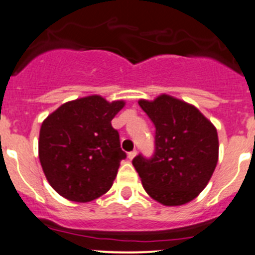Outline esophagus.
Returning <instances> with one entry per match:
<instances>
[{"label": "esophagus", "mask_w": 255, "mask_h": 255, "mask_svg": "<svg viewBox=\"0 0 255 255\" xmlns=\"http://www.w3.org/2000/svg\"><path fill=\"white\" fill-rule=\"evenodd\" d=\"M136 156V150H132V151H130V152L128 153V157L130 158V160H132L133 157H135Z\"/></svg>", "instance_id": "34e87169"}]
</instances>
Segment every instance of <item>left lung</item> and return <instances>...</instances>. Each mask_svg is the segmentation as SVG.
I'll list each match as a JSON object with an SVG mask.
<instances>
[{"mask_svg":"<svg viewBox=\"0 0 255 255\" xmlns=\"http://www.w3.org/2000/svg\"><path fill=\"white\" fill-rule=\"evenodd\" d=\"M138 105L155 125L151 157H133L143 188L165 206H181L197 197L218 161V135L198 109L170 95Z\"/></svg>","mask_w":255,"mask_h":255,"instance_id":"8db88e82","label":"left lung"}]
</instances>
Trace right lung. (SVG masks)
<instances>
[{
    "instance_id": "obj_1",
    "label": "right lung",
    "mask_w": 255,
    "mask_h": 255,
    "mask_svg": "<svg viewBox=\"0 0 255 255\" xmlns=\"http://www.w3.org/2000/svg\"><path fill=\"white\" fill-rule=\"evenodd\" d=\"M125 103L99 95L63 104L43 122L39 161L49 185L64 198L90 202L113 186L120 161L119 132L112 120Z\"/></svg>"
}]
</instances>
